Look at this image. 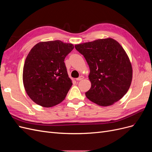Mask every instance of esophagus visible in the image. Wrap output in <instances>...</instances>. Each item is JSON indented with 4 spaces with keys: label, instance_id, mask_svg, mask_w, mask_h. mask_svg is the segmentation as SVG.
Returning <instances> with one entry per match:
<instances>
[{
    "label": "esophagus",
    "instance_id": "obj_1",
    "mask_svg": "<svg viewBox=\"0 0 152 152\" xmlns=\"http://www.w3.org/2000/svg\"><path fill=\"white\" fill-rule=\"evenodd\" d=\"M83 79H84V76L81 75V76H80L79 78H77V79H76V80H77V81H80V80H82Z\"/></svg>",
    "mask_w": 152,
    "mask_h": 152
}]
</instances>
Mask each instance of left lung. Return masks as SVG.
I'll return each instance as SVG.
<instances>
[{
    "mask_svg": "<svg viewBox=\"0 0 152 152\" xmlns=\"http://www.w3.org/2000/svg\"><path fill=\"white\" fill-rule=\"evenodd\" d=\"M90 68L91 89L86 93L92 102L107 107L120 100L129 90L132 69L125 50L111 38L75 45Z\"/></svg>",
    "mask_w": 152,
    "mask_h": 152,
    "instance_id": "left-lung-1",
    "label": "left lung"
}]
</instances>
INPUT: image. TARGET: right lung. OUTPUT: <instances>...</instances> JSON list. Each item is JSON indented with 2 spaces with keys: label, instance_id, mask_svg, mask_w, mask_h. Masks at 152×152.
<instances>
[{
  "label": "right lung",
  "instance_id": "1",
  "mask_svg": "<svg viewBox=\"0 0 152 152\" xmlns=\"http://www.w3.org/2000/svg\"><path fill=\"white\" fill-rule=\"evenodd\" d=\"M74 48L61 40L37 44L27 56L23 81L27 94L34 102L51 107L65 99L72 86L64 60Z\"/></svg>",
  "mask_w": 152,
  "mask_h": 152
}]
</instances>
